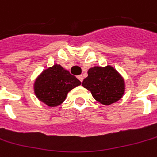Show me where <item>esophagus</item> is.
Wrapping results in <instances>:
<instances>
[{"mask_svg":"<svg viewBox=\"0 0 157 157\" xmlns=\"http://www.w3.org/2000/svg\"><path fill=\"white\" fill-rule=\"evenodd\" d=\"M78 79H79V80H80L81 82H82L83 78H83L82 75H79V76H78Z\"/></svg>","mask_w":157,"mask_h":157,"instance_id":"obj_1","label":"esophagus"}]
</instances>
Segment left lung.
Segmentation results:
<instances>
[{
  "label": "left lung",
  "mask_w": 157,
  "mask_h": 157,
  "mask_svg": "<svg viewBox=\"0 0 157 157\" xmlns=\"http://www.w3.org/2000/svg\"><path fill=\"white\" fill-rule=\"evenodd\" d=\"M87 74L82 86L90 91L97 101L103 105H110L123 97L125 90L124 80L112 66L92 67Z\"/></svg>",
  "instance_id": "1"
}]
</instances>
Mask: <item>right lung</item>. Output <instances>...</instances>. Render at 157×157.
<instances>
[{
  "instance_id": "1",
  "label": "right lung",
  "mask_w": 157,
  "mask_h": 157,
  "mask_svg": "<svg viewBox=\"0 0 157 157\" xmlns=\"http://www.w3.org/2000/svg\"><path fill=\"white\" fill-rule=\"evenodd\" d=\"M81 82L60 64H54L38 76L33 85L37 98L48 107L62 104L71 89Z\"/></svg>"
}]
</instances>
